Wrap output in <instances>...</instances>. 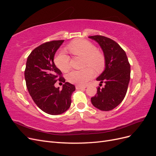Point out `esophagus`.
Segmentation results:
<instances>
[{"mask_svg": "<svg viewBox=\"0 0 156 156\" xmlns=\"http://www.w3.org/2000/svg\"><path fill=\"white\" fill-rule=\"evenodd\" d=\"M77 89H85L86 87L84 86H82V85H79V84H77L76 86H75Z\"/></svg>", "mask_w": 156, "mask_h": 156, "instance_id": "obj_1", "label": "esophagus"}]
</instances>
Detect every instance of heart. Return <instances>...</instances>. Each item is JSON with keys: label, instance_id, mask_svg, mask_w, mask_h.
I'll list each match as a JSON object with an SVG mask.
<instances>
[{"label": "heart", "instance_id": "obj_1", "mask_svg": "<svg viewBox=\"0 0 156 156\" xmlns=\"http://www.w3.org/2000/svg\"><path fill=\"white\" fill-rule=\"evenodd\" d=\"M67 49L74 55L84 57V66H88L81 70H73L69 72L66 76L69 83L84 85L94 76V70L91 67L98 72L105 66L104 56L97 51L95 45L87 40H75L67 46ZM54 61L56 67L62 72H67L69 69V58L64 52H60L55 56Z\"/></svg>", "mask_w": 156, "mask_h": 156}]
</instances>
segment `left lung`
Masks as SVG:
<instances>
[{"label": "left lung", "instance_id": "left-lung-1", "mask_svg": "<svg viewBox=\"0 0 156 156\" xmlns=\"http://www.w3.org/2000/svg\"><path fill=\"white\" fill-rule=\"evenodd\" d=\"M89 37L100 45L105 59V69L96 79L105 85L102 88L98 87L91 102L98 109L108 111L119 105L126 96L130 80V64L124 50L114 40L100 35Z\"/></svg>", "mask_w": 156, "mask_h": 156}]
</instances>
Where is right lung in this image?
Segmentation results:
<instances>
[{"label":"right lung","instance_id":"add662e5","mask_svg":"<svg viewBox=\"0 0 156 156\" xmlns=\"http://www.w3.org/2000/svg\"><path fill=\"white\" fill-rule=\"evenodd\" d=\"M64 41H48L37 47L28 56L25 70L27 88L33 101L41 111L51 115L68 109L75 90L73 84L65 82L53 62L56 51ZM57 80L65 83L62 90L54 87Z\"/></svg>","mask_w":156,"mask_h":156}]
</instances>
